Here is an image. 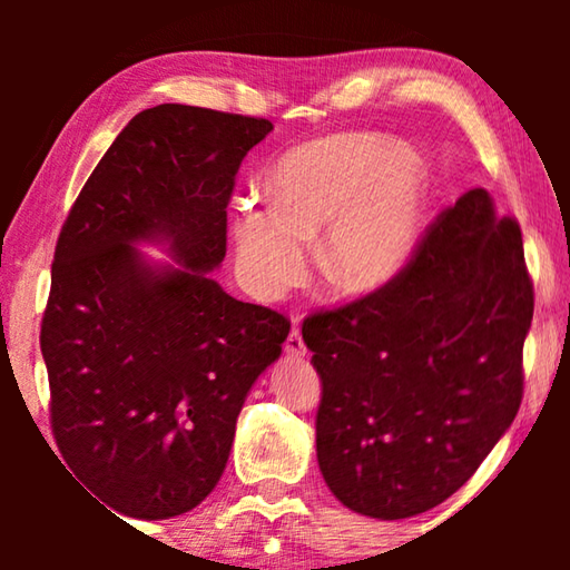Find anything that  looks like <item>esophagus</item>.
Returning <instances> with one entry per match:
<instances>
[{"mask_svg": "<svg viewBox=\"0 0 570 570\" xmlns=\"http://www.w3.org/2000/svg\"><path fill=\"white\" fill-rule=\"evenodd\" d=\"M284 352L288 356H304L306 346H304V340H302V332H298V324H294L292 332H288L286 344H284Z\"/></svg>", "mask_w": 570, "mask_h": 570, "instance_id": "obj_1", "label": "esophagus"}]
</instances>
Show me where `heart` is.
Segmentation results:
<instances>
[{
	"mask_svg": "<svg viewBox=\"0 0 570 570\" xmlns=\"http://www.w3.org/2000/svg\"><path fill=\"white\" fill-rule=\"evenodd\" d=\"M428 168L377 132H336L298 146L266 176L272 206L238 204L230 234L250 292L276 298L304 276L306 244L322 236L326 276L372 292L402 272L420 230Z\"/></svg>",
	"mask_w": 570,
	"mask_h": 570,
	"instance_id": "b5f03b06",
	"label": "heart"
}]
</instances>
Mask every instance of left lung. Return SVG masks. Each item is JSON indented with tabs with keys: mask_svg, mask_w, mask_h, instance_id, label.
Listing matches in <instances>:
<instances>
[{
	"mask_svg": "<svg viewBox=\"0 0 570 570\" xmlns=\"http://www.w3.org/2000/svg\"><path fill=\"white\" fill-rule=\"evenodd\" d=\"M530 320L520 228L482 188L442 210L390 284L306 316L316 460L336 500L400 520L465 485L518 414Z\"/></svg>",
	"mask_w": 570,
	"mask_h": 570,
	"instance_id": "obj_1",
	"label": "left lung"
}]
</instances>
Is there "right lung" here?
<instances>
[{
	"label": "right lung",
	"instance_id": "right-lung-1",
	"mask_svg": "<svg viewBox=\"0 0 570 570\" xmlns=\"http://www.w3.org/2000/svg\"><path fill=\"white\" fill-rule=\"evenodd\" d=\"M274 125L156 105L125 125L55 248L40 346L52 432L105 505L166 520L224 475L248 390L292 324L226 294V206L240 160ZM163 243L180 267L150 263Z\"/></svg>",
	"mask_w": 570,
	"mask_h": 570
}]
</instances>
